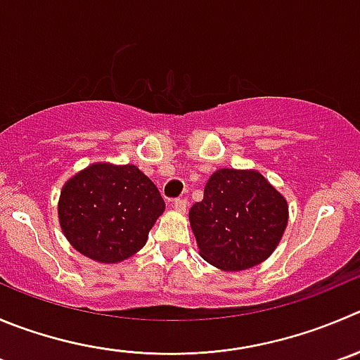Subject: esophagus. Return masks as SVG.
I'll list each match as a JSON object with an SVG mask.
<instances>
[{
	"label": "esophagus",
	"instance_id": "obj_1",
	"mask_svg": "<svg viewBox=\"0 0 360 360\" xmlns=\"http://www.w3.org/2000/svg\"><path fill=\"white\" fill-rule=\"evenodd\" d=\"M171 207H173L174 212L184 214V212L187 210V207H189V203H187V200H184V198H178V200H174L173 203H171Z\"/></svg>",
	"mask_w": 360,
	"mask_h": 360
}]
</instances>
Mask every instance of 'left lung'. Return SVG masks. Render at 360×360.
<instances>
[{
    "label": "left lung",
    "mask_w": 360,
    "mask_h": 360,
    "mask_svg": "<svg viewBox=\"0 0 360 360\" xmlns=\"http://www.w3.org/2000/svg\"><path fill=\"white\" fill-rule=\"evenodd\" d=\"M200 256L226 272L265 262L288 226V201L256 169H217L189 210Z\"/></svg>",
    "instance_id": "left-lung-1"
}]
</instances>
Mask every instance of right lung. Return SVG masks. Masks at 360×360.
Listing matches in <instances>:
<instances>
[{"instance_id": "add662e5", "label": "right lung", "mask_w": 360, "mask_h": 360, "mask_svg": "<svg viewBox=\"0 0 360 360\" xmlns=\"http://www.w3.org/2000/svg\"><path fill=\"white\" fill-rule=\"evenodd\" d=\"M164 208L159 189L138 166L94 162L61 187L58 219L75 251L109 265L143 249Z\"/></svg>"}]
</instances>
